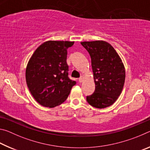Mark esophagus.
Listing matches in <instances>:
<instances>
[{
    "label": "esophagus",
    "mask_w": 150,
    "mask_h": 150,
    "mask_svg": "<svg viewBox=\"0 0 150 150\" xmlns=\"http://www.w3.org/2000/svg\"><path fill=\"white\" fill-rule=\"evenodd\" d=\"M83 80H84V77H83V76H81L80 78L79 79V81L80 83H82Z\"/></svg>",
    "instance_id": "obj_1"
}]
</instances>
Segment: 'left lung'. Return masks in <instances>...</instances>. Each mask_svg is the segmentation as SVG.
I'll return each mask as SVG.
<instances>
[{"label": "left lung", "mask_w": 150, "mask_h": 150, "mask_svg": "<svg viewBox=\"0 0 150 150\" xmlns=\"http://www.w3.org/2000/svg\"><path fill=\"white\" fill-rule=\"evenodd\" d=\"M89 54L95 90L87 96L93 107L104 108L115 103L120 95L125 81V68L121 58L112 45L103 40L83 42Z\"/></svg>", "instance_id": "8db88e82"}]
</instances>
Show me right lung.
<instances>
[{"label": "right lung", "instance_id": "1", "mask_svg": "<svg viewBox=\"0 0 150 150\" xmlns=\"http://www.w3.org/2000/svg\"><path fill=\"white\" fill-rule=\"evenodd\" d=\"M74 42L47 41L35 50L26 69L27 86L42 106L54 108L67 99L75 81L68 77L67 49Z\"/></svg>", "mask_w": 150, "mask_h": 150}]
</instances>
